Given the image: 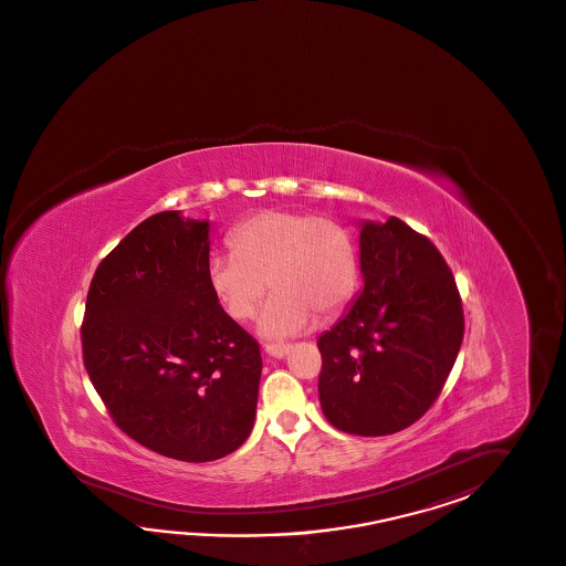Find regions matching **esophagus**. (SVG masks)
<instances>
[{"instance_id":"34e87169","label":"esophagus","mask_w":566,"mask_h":566,"mask_svg":"<svg viewBox=\"0 0 566 566\" xmlns=\"http://www.w3.org/2000/svg\"><path fill=\"white\" fill-rule=\"evenodd\" d=\"M263 352L268 354V356H272V358H286L290 352V345L284 344H270L263 345Z\"/></svg>"}]
</instances>
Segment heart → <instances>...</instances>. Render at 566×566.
Returning a JSON list of instances; mask_svg holds the SVG:
<instances>
[{
  "mask_svg": "<svg viewBox=\"0 0 566 566\" xmlns=\"http://www.w3.org/2000/svg\"><path fill=\"white\" fill-rule=\"evenodd\" d=\"M231 253H212L207 282L234 321L255 315L265 289L274 290L258 333L282 342L306 332L317 311L335 315L358 289V245L335 219L292 210H262L227 237Z\"/></svg>",
  "mask_w": 566,
  "mask_h": 566,
  "instance_id": "1",
  "label": "heart"
}]
</instances>
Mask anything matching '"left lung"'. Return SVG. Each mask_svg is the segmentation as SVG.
I'll list each match as a JSON object with an SVG mask.
<instances>
[{"instance_id": "left-lung-1", "label": "left lung", "mask_w": 566, "mask_h": 566, "mask_svg": "<svg viewBox=\"0 0 566 566\" xmlns=\"http://www.w3.org/2000/svg\"><path fill=\"white\" fill-rule=\"evenodd\" d=\"M364 289L318 337V400L327 421L354 436L413 426L438 399L464 337L454 276L409 224L361 221Z\"/></svg>"}]
</instances>
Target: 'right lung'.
Here are the masks:
<instances>
[{"label": "right lung", "instance_id": "obj_1", "mask_svg": "<svg viewBox=\"0 0 566 566\" xmlns=\"http://www.w3.org/2000/svg\"><path fill=\"white\" fill-rule=\"evenodd\" d=\"M210 221L167 210L97 265L83 361L116 426L157 454L210 462L248 440L258 407V342L207 282Z\"/></svg>", "mask_w": 566, "mask_h": 566}]
</instances>
